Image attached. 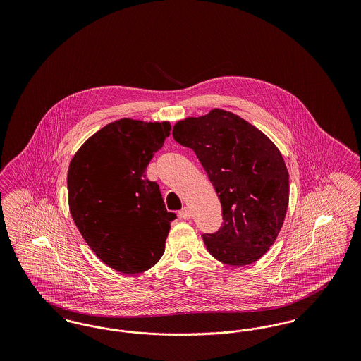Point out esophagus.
<instances>
[{
    "mask_svg": "<svg viewBox=\"0 0 361 361\" xmlns=\"http://www.w3.org/2000/svg\"><path fill=\"white\" fill-rule=\"evenodd\" d=\"M178 216L181 218V219H185V221H188L190 219V209H189L188 207H183L180 211H178Z\"/></svg>",
    "mask_w": 361,
    "mask_h": 361,
    "instance_id": "34e87169",
    "label": "esophagus"
}]
</instances>
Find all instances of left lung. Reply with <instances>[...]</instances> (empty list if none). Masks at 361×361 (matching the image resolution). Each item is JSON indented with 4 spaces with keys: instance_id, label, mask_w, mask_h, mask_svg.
Masks as SVG:
<instances>
[{
    "instance_id": "8db88e82",
    "label": "left lung",
    "mask_w": 361,
    "mask_h": 361,
    "mask_svg": "<svg viewBox=\"0 0 361 361\" xmlns=\"http://www.w3.org/2000/svg\"><path fill=\"white\" fill-rule=\"evenodd\" d=\"M173 137L197 155L221 199L224 224L203 234L209 255L233 267L262 257L283 227L290 199V176L275 143L219 108L177 121Z\"/></svg>"
}]
</instances>
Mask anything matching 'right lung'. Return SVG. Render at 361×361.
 <instances>
[{"mask_svg": "<svg viewBox=\"0 0 361 361\" xmlns=\"http://www.w3.org/2000/svg\"><path fill=\"white\" fill-rule=\"evenodd\" d=\"M171 130L169 121H112L70 161L71 218L94 255L121 274H142L165 252L176 214L145 171Z\"/></svg>", "mask_w": 361, "mask_h": 361, "instance_id": "obj_1", "label": "right lung"}]
</instances>
